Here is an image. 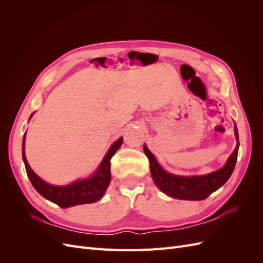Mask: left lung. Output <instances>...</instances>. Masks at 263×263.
<instances>
[{"instance_id":"obj_1","label":"left lung","mask_w":263,"mask_h":263,"mask_svg":"<svg viewBox=\"0 0 263 263\" xmlns=\"http://www.w3.org/2000/svg\"><path fill=\"white\" fill-rule=\"evenodd\" d=\"M234 128L237 146L233 154L230 155L227 162L221 169L209 174H204V176L182 177L168 173L161 168L160 164L156 160L155 156L150 153L147 146L144 145L145 155L148 157L150 163L151 177H153L156 185L166 195L178 198V200L202 201L209 197L213 192L225 184L235 169L238 149H239V136H238L236 124Z\"/></svg>"}]
</instances>
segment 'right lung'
I'll return each instance as SVG.
<instances>
[{
	"mask_svg": "<svg viewBox=\"0 0 263 263\" xmlns=\"http://www.w3.org/2000/svg\"><path fill=\"white\" fill-rule=\"evenodd\" d=\"M31 116H33V114L30 115V117ZM122 144L123 137L117 139L110 146L105 157L103 158L102 162L100 163L99 168L93 173L92 177L83 180H78L69 185L63 186L48 184V183L43 181L31 170L25 156V149H24L25 148V135L23 137L22 155L23 161L25 163L27 176L37 192L47 198V200L60 206L61 209H67L76 205L94 203L104 195L110 182V159L115 155L116 151L121 148Z\"/></svg>",
	"mask_w": 263,
	"mask_h": 263,
	"instance_id": "right-lung-1",
	"label": "right lung"
}]
</instances>
